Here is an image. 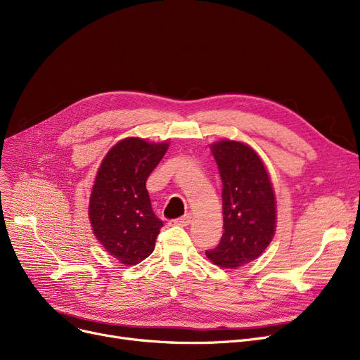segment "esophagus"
<instances>
[{
	"instance_id": "esophagus-1",
	"label": "esophagus",
	"mask_w": 360,
	"mask_h": 360,
	"mask_svg": "<svg viewBox=\"0 0 360 360\" xmlns=\"http://www.w3.org/2000/svg\"><path fill=\"white\" fill-rule=\"evenodd\" d=\"M191 214H185V216H182V217H179V219H175V220H172V224H176V226H188L191 223Z\"/></svg>"
}]
</instances>
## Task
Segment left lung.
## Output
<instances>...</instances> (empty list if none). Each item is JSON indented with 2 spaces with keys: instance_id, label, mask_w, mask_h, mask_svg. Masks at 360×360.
Returning a JSON list of instances; mask_svg holds the SVG:
<instances>
[{
  "instance_id": "8db88e82",
  "label": "left lung",
  "mask_w": 360,
  "mask_h": 360,
  "mask_svg": "<svg viewBox=\"0 0 360 360\" xmlns=\"http://www.w3.org/2000/svg\"><path fill=\"white\" fill-rule=\"evenodd\" d=\"M223 191V236L207 258L224 269H236L258 258L276 231V197L259 156L243 143L212 144Z\"/></svg>"
}]
</instances>
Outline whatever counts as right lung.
<instances>
[{
	"instance_id": "add662e5",
	"label": "right lung",
	"mask_w": 360,
	"mask_h": 360,
	"mask_svg": "<svg viewBox=\"0 0 360 360\" xmlns=\"http://www.w3.org/2000/svg\"><path fill=\"white\" fill-rule=\"evenodd\" d=\"M166 150L167 143L125 139L108 151L94 179L89 204L93 233L108 254L127 266L153 252L163 226L151 209L146 181Z\"/></svg>"
}]
</instances>
